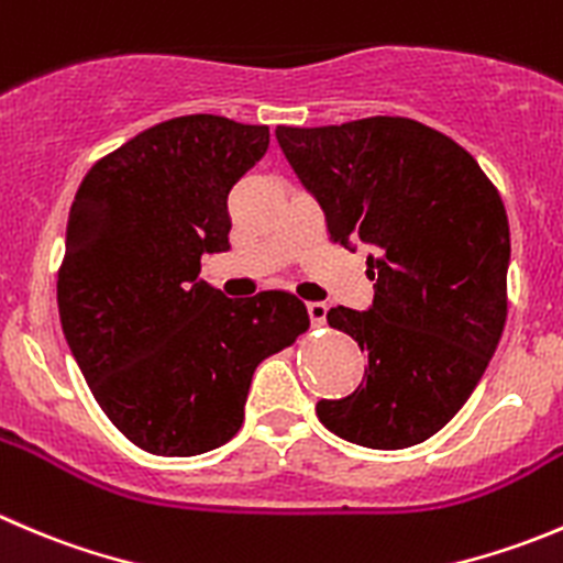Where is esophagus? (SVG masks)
<instances>
[{
    "mask_svg": "<svg viewBox=\"0 0 563 563\" xmlns=\"http://www.w3.org/2000/svg\"><path fill=\"white\" fill-rule=\"evenodd\" d=\"M308 316L313 324H324L327 319V305L324 302H308Z\"/></svg>",
    "mask_w": 563,
    "mask_h": 563,
    "instance_id": "1",
    "label": "esophagus"
}]
</instances>
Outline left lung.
<instances>
[{
  "label": "left lung",
  "mask_w": 563,
  "mask_h": 563,
  "mask_svg": "<svg viewBox=\"0 0 563 563\" xmlns=\"http://www.w3.org/2000/svg\"><path fill=\"white\" fill-rule=\"evenodd\" d=\"M275 134L332 242L371 247V308L327 310L368 354L365 376L316 415L365 449L423 443L471 398L504 332V200L462 145L418 120L376 114Z\"/></svg>",
  "instance_id": "obj_1"
}]
</instances>
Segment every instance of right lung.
Instances as JSON below:
<instances>
[{
    "instance_id": "right-lung-1",
    "label": "right lung",
    "mask_w": 563,
    "mask_h": 563,
    "mask_svg": "<svg viewBox=\"0 0 563 563\" xmlns=\"http://www.w3.org/2000/svg\"><path fill=\"white\" fill-rule=\"evenodd\" d=\"M269 125L184 114L98 159L65 228L57 305L98 407L156 456H195L242 429L253 371L310 327L288 291L228 299L200 280L231 250L228 192Z\"/></svg>"
}]
</instances>
